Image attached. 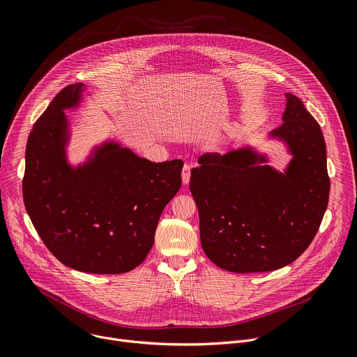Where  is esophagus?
Listing matches in <instances>:
<instances>
[{
	"instance_id": "34e87169",
	"label": "esophagus",
	"mask_w": 357,
	"mask_h": 357,
	"mask_svg": "<svg viewBox=\"0 0 357 357\" xmlns=\"http://www.w3.org/2000/svg\"><path fill=\"white\" fill-rule=\"evenodd\" d=\"M189 179H190V165L185 164L183 168H182V182H183V185H188Z\"/></svg>"
}]
</instances>
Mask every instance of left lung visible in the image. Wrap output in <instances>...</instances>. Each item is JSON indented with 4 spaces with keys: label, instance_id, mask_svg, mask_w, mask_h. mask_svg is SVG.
I'll list each match as a JSON object with an SVG mask.
<instances>
[{
    "label": "left lung",
    "instance_id": "obj_1",
    "mask_svg": "<svg viewBox=\"0 0 357 357\" xmlns=\"http://www.w3.org/2000/svg\"><path fill=\"white\" fill-rule=\"evenodd\" d=\"M282 124L271 131L292 160L277 172L251 148L205 154L190 172L200 241L212 263L231 273H266L295 261L314 240L328 208L331 181L318 121L287 93Z\"/></svg>",
    "mask_w": 357,
    "mask_h": 357
}]
</instances>
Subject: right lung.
I'll return each instance as SVG.
<instances>
[{"mask_svg": "<svg viewBox=\"0 0 357 357\" xmlns=\"http://www.w3.org/2000/svg\"><path fill=\"white\" fill-rule=\"evenodd\" d=\"M83 84L62 89L28 137L22 195L47 250L65 266L91 274H123L139 266L160 216L182 185L181 160L151 162L119 144H105L84 165L66 164L68 120Z\"/></svg>", "mask_w": 357, "mask_h": 357, "instance_id": "obj_1", "label": "right lung"}]
</instances>
